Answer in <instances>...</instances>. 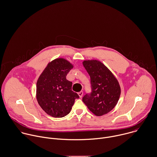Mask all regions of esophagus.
Returning a JSON list of instances; mask_svg holds the SVG:
<instances>
[{"label": "esophagus", "mask_w": 157, "mask_h": 157, "mask_svg": "<svg viewBox=\"0 0 157 157\" xmlns=\"http://www.w3.org/2000/svg\"><path fill=\"white\" fill-rule=\"evenodd\" d=\"M78 96H79V97H80V98H82V96H83V91H80V92H79V93H78Z\"/></svg>", "instance_id": "34e87169"}]
</instances>
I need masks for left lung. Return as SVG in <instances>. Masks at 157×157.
<instances>
[{"instance_id": "1", "label": "left lung", "mask_w": 157, "mask_h": 157, "mask_svg": "<svg viewBox=\"0 0 157 157\" xmlns=\"http://www.w3.org/2000/svg\"><path fill=\"white\" fill-rule=\"evenodd\" d=\"M83 64L91 78L92 92L82 99L88 108L96 116H103L111 111L117 104L121 87L111 71L97 59H88Z\"/></svg>"}]
</instances>
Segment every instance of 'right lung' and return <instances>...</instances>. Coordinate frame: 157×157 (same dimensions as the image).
I'll list each match as a JSON object with an SVG mask.
<instances>
[{
    "label": "right lung",
    "mask_w": 157,
    "mask_h": 157,
    "mask_svg": "<svg viewBox=\"0 0 157 157\" xmlns=\"http://www.w3.org/2000/svg\"><path fill=\"white\" fill-rule=\"evenodd\" d=\"M74 65L63 58L50 61L36 83V96L38 104L49 115L62 117L69 113L75 99L79 96L72 91V82L66 79Z\"/></svg>",
    "instance_id": "obj_1"
}]
</instances>
